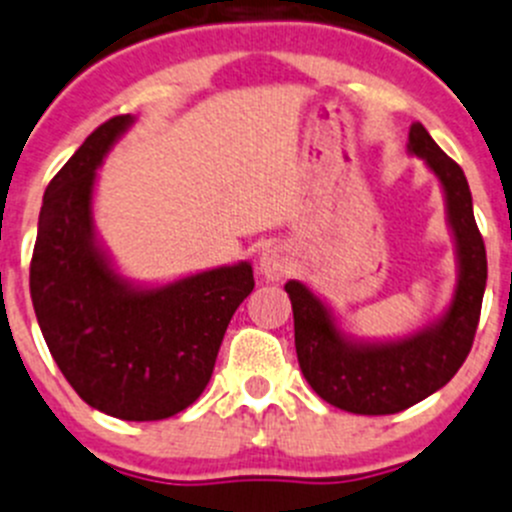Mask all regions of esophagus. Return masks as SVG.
Wrapping results in <instances>:
<instances>
[{"instance_id":"34e87169","label":"esophagus","mask_w":512,"mask_h":512,"mask_svg":"<svg viewBox=\"0 0 512 512\" xmlns=\"http://www.w3.org/2000/svg\"><path fill=\"white\" fill-rule=\"evenodd\" d=\"M259 271L266 281H281L291 271V256L284 246H266L259 253Z\"/></svg>"}]
</instances>
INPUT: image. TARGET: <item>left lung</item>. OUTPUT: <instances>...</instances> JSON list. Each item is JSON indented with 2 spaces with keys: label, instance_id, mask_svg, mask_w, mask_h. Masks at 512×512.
Masks as SVG:
<instances>
[{
  "label": "left lung",
  "instance_id": "1",
  "mask_svg": "<svg viewBox=\"0 0 512 512\" xmlns=\"http://www.w3.org/2000/svg\"><path fill=\"white\" fill-rule=\"evenodd\" d=\"M407 153L425 160L445 198V221L455 243V289L450 304L422 329L392 339L349 334L337 314L304 281H286L294 309V342L306 382L324 402L354 415H394L445 387L470 354L488 259L460 165L447 158L422 123H412Z\"/></svg>",
  "mask_w": 512,
  "mask_h": 512
}]
</instances>
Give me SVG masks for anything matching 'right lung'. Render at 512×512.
Masks as SVG:
<instances>
[{
    "label": "right lung",
    "instance_id": "1",
    "mask_svg": "<svg viewBox=\"0 0 512 512\" xmlns=\"http://www.w3.org/2000/svg\"><path fill=\"white\" fill-rule=\"evenodd\" d=\"M135 125L102 123L42 198L29 294L52 359L87 405L128 422L191 407L213 374L228 321L253 291L248 261L165 284L128 279L95 226L97 170Z\"/></svg>",
    "mask_w": 512,
    "mask_h": 512
}]
</instances>
